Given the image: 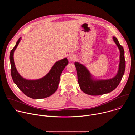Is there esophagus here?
<instances>
[{
	"label": "esophagus",
	"instance_id": "1",
	"mask_svg": "<svg viewBox=\"0 0 135 135\" xmlns=\"http://www.w3.org/2000/svg\"><path fill=\"white\" fill-rule=\"evenodd\" d=\"M68 60L70 61H74V60H75L76 59V56L74 55H73V54H70V55H69L68 56Z\"/></svg>",
	"mask_w": 135,
	"mask_h": 135
}]
</instances>
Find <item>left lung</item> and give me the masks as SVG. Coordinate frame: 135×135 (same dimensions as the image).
Wrapping results in <instances>:
<instances>
[{
  "instance_id": "8db88e82",
  "label": "left lung",
  "mask_w": 135,
  "mask_h": 135,
  "mask_svg": "<svg viewBox=\"0 0 135 135\" xmlns=\"http://www.w3.org/2000/svg\"><path fill=\"white\" fill-rule=\"evenodd\" d=\"M113 41L120 50V64L117 74L113 78L107 80H95L88 69L83 65L75 62V66L78 73V80L80 88L86 94L91 95H99L113 91L119 84L125 71V59L123 47L120 44L116 37Z\"/></svg>"
}]
</instances>
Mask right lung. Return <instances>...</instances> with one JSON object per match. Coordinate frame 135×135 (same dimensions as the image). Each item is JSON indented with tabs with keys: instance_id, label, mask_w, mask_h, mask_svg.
<instances>
[{
	"instance_id": "right-lung-1",
	"label": "right lung",
	"mask_w": 135,
	"mask_h": 135,
	"mask_svg": "<svg viewBox=\"0 0 135 135\" xmlns=\"http://www.w3.org/2000/svg\"><path fill=\"white\" fill-rule=\"evenodd\" d=\"M21 39V37L18 40L10 53L11 73L12 79L18 89L28 97L36 99L47 98L57 90L60 75L65 67L68 64V59L65 57L56 62L50 71L40 79L35 80L25 79L17 71L13 57L14 51Z\"/></svg>"
}]
</instances>
